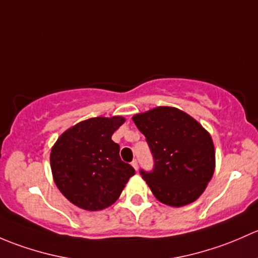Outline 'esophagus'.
<instances>
[{
	"label": "esophagus",
	"mask_w": 258,
	"mask_h": 258,
	"mask_svg": "<svg viewBox=\"0 0 258 258\" xmlns=\"http://www.w3.org/2000/svg\"><path fill=\"white\" fill-rule=\"evenodd\" d=\"M132 166H133V168H134L135 170H137V171H138V169H139V166H138V161H137V160H133V161H132Z\"/></svg>",
	"instance_id": "esophagus-1"
}]
</instances>
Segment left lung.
Listing matches in <instances>:
<instances>
[{
  "label": "left lung",
  "instance_id": "8db88e82",
  "mask_svg": "<svg viewBox=\"0 0 258 258\" xmlns=\"http://www.w3.org/2000/svg\"><path fill=\"white\" fill-rule=\"evenodd\" d=\"M133 121L154 156L153 171H140L154 196L172 208L198 200L215 171L214 142L208 130L174 107L135 114Z\"/></svg>",
  "mask_w": 258,
  "mask_h": 258
}]
</instances>
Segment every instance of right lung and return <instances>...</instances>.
<instances>
[{
	"instance_id": "obj_1",
	"label": "right lung",
	"mask_w": 258,
	"mask_h": 258,
	"mask_svg": "<svg viewBox=\"0 0 258 258\" xmlns=\"http://www.w3.org/2000/svg\"><path fill=\"white\" fill-rule=\"evenodd\" d=\"M125 118L95 116L79 121L59 135L50 150V169L58 190L73 205L99 211L109 208L134 175L121 161L111 135Z\"/></svg>"
}]
</instances>
